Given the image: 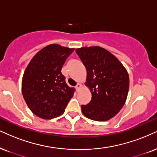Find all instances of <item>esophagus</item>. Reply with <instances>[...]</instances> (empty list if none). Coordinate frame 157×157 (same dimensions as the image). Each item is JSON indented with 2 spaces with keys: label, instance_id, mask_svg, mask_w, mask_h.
<instances>
[{
  "label": "esophagus",
  "instance_id": "obj_1",
  "mask_svg": "<svg viewBox=\"0 0 157 157\" xmlns=\"http://www.w3.org/2000/svg\"><path fill=\"white\" fill-rule=\"evenodd\" d=\"M82 85L81 84H77L76 86H75V89H76L77 90H79L81 88H82Z\"/></svg>",
  "mask_w": 157,
  "mask_h": 157
}]
</instances>
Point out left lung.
I'll use <instances>...</instances> for the list:
<instances>
[{
    "instance_id": "left-lung-1",
    "label": "left lung",
    "mask_w": 157,
    "mask_h": 157,
    "mask_svg": "<svg viewBox=\"0 0 157 157\" xmlns=\"http://www.w3.org/2000/svg\"><path fill=\"white\" fill-rule=\"evenodd\" d=\"M75 52L86 67L85 85L92 93L91 101L82 105V113L94 121L109 120L119 113L127 100L128 73L115 56L100 46L82 47Z\"/></svg>"
}]
</instances>
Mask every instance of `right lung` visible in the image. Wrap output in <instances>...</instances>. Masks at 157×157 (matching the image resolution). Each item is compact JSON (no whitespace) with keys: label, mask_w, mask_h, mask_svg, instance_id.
Wrapping results in <instances>:
<instances>
[{"label":"right lung","mask_w":157,"mask_h":157,"mask_svg":"<svg viewBox=\"0 0 157 157\" xmlns=\"http://www.w3.org/2000/svg\"><path fill=\"white\" fill-rule=\"evenodd\" d=\"M74 49L50 44L40 50L28 64L23 75L22 92L35 115L52 119L62 115L72 98L71 88L62 74L63 65Z\"/></svg>","instance_id":"add662e5"}]
</instances>
